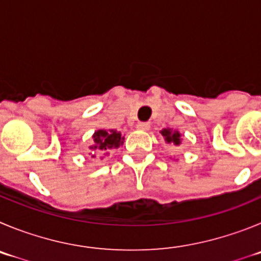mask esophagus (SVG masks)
Returning a JSON list of instances; mask_svg holds the SVG:
<instances>
[{
    "label": "esophagus",
    "mask_w": 261,
    "mask_h": 261,
    "mask_svg": "<svg viewBox=\"0 0 261 261\" xmlns=\"http://www.w3.org/2000/svg\"><path fill=\"white\" fill-rule=\"evenodd\" d=\"M136 128H138V130H148V128H149V123H148V122H138Z\"/></svg>",
    "instance_id": "esophagus-1"
}]
</instances>
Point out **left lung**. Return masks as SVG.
<instances>
[{
    "label": "left lung",
    "instance_id": "1",
    "mask_svg": "<svg viewBox=\"0 0 261 261\" xmlns=\"http://www.w3.org/2000/svg\"><path fill=\"white\" fill-rule=\"evenodd\" d=\"M161 135L165 138L166 143H173L174 145L180 144V134L178 131H173L170 128H164V130H161Z\"/></svg>",
    "mask_w": 261,
    "mask_h": 261
}]
</instances>
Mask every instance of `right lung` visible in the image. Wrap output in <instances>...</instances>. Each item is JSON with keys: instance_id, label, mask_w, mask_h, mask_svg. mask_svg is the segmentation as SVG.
Listing matches in <instances>:
<instances>
[{"instance_id": "1", "label": "right lung", "mask_w": 261, "mask_h": 261, "mask_svg": "<svg viewBox=\"0 0 261 261\" xmlns=\"http://www.w3.org/2000/svg\"><path fill=\"white\" fill-rule=\"evenodd\" d=\"M93 145H91L92 151L97 152H105L108 149H113V148H118L119 145L123 144V136L121 133L116 130H97L93 134ZM95 157V154H92Z\"/></svg>"}]
</instances>
